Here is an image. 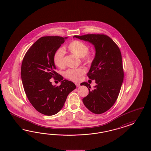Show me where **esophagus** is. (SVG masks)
Returning <instances> with one entry per match:
<instances>
[{"label": "esophagus", "instance_id": "obj_1", "mask_svg": "<svg viewBox=\"0 0 151 151\" xmlns=\"http://www.w3.org/2000/svg\"><path fill=\"white\" fill-rule=\"evenodd\" d=\"M75 84H76V86H77V87H80V83H77V82H76Z\"/></svg>", "mask_w": 151, "mask_h": 151}]
</instances>
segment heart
<instances>
[{
	"label": "heart",
	"instance_id": "obj_1",
	"mask_svg": "<svg viewBox=\"0 0 151 151\" xmlns=\"http://www.w3.org/2000/svg\"><path fill=\"white\" fill-rule=\"evenodd\" d=\"M68 49L73 54L79 58H83L84 61L89 63L92 61V57L88 55L89 46L82 41L75 40L68 46ZM64 51L60 48L56 51L54 55V62L58 67H62L64 65ZM86 73V69L83 67L77 69H70L65 72L67 78L74 81H79L82 76Z\"/></svg>",
	"mask_w": 151,
	"mask_h": 151
}]
</instances>
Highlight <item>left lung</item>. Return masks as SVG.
<instances>
[{
  "mask_svg": "<svg viewBox=\"0 0 151 151\" xmlns=\"http://www.w3.org/2000/svg\"><path fill=\"white\" fill-rule=\"evenodd\" d=\"M73 37L88 42L95 47V58L87 76L90 79L95 80L96 85L91 90L88 83L81 84L89 90L88 95L82 101L90 111L96 114L104 113L115 104L123 83L120 50L111 38L104 35H75Z\"/></svg>",
  "mask_w": 151,
  "mask_h": 151,
  "instance_id": "1",
  "label": "left lung"
}]
</instances>
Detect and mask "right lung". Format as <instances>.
<instances>
[{"label": "right lung", "mask_w": 151, "mask_h": 151, "mask_svg": "<svg viewBox=\"0 0 151 151\" xmlns=\"http://www.w3.org/2000/svg\"><path fill=\"white\" fill-rule=\"evenodd\" d=\"M68 38L42 37L32 45L23 60L21 74L24 92L34 108L45 115L60 111L68 95L76 88L75 84L56 73L54 62L55 52ZM52 77L61 82L59 86L51 84Z\"/></svg>", "instance_id": "add662e5"}]
</instances>
